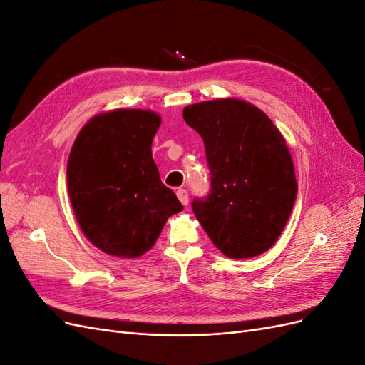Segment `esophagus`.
Segmentation results:
<instances>
[{
	"mask_svg": "<svg viewBox=\"0 0 365 365\" xmlns=\"http://www.w3.org/2000/svg\"><path fill=\"white\" fill-rule=\"evenodd\" d=\"M176 196H178V200L182 205H187L189 204V193H187L185 189H178L176 190Z\"/></svg>",
	"mask_w": 365,
	"mask_h": 365,
	"instance_id": "34e87169",
	"label": "esophagus"
}]
</instances>
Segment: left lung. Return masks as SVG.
Listing matches in <instances>:
<instances>
[{"instance_id":"8db88e82","label":"left lung","mask_w":365,"mask_h":365,"mask_svg":"<svg viewBox=\"0 0 365 365\" xmlns=\"http://www.w3.org/2000/svg\"><path fill=\"white\" fill-rule=\"evenodd\" d=\"M185 123L204 140L210 192L193 213L215 247L230 259L268 251L297 197L294 164L269 117L237 98L185 106Z\"/></svg>"}]
</instances>
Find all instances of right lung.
<instances>
[{
  "mask_svg": "<svg viewBox=\"0 0 365 365\" xmlns=\"http://www.w3.org/2000/svg\"><path fill=\"white\" fill-rule=\"evenodd\" d=\"M160 125L152 111L117 109L88 121L71 148L67 184L76 219L88 240L111 256L145 254L182 210L152 158Z\"/></svg>",
  "mask_w": 365,
  "mask_h": 365,
  "instance_id": "add662e5",
  "label": "right lung"
}]
</instances>
